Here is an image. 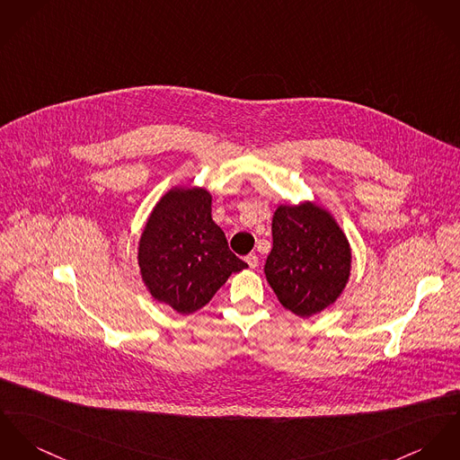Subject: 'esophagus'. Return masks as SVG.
<instances>
[{
	"label": "esophagus",
	"mask_w": 460,
	"mask_h": 460,
	"mask_svg": "<svg viewBox=\"0 0 460 460\" xmlns=\"http://www.w3.org/2000/svg\"><path fill=\"white\" fill-rule=\"evenodd\" d=\"M245 261H247V264L252 270H255V268L259 266V257H257L255 253H248L247 257H245Z\"/></svg>",
	"instance_id": "1"
}]
</instances>
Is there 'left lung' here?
Returning a JSON list of instances; mask_svg holds the SVG:
<instances>
[{"mask_svg": "<svg viewBox=\"0 0 460 460\" xmlns=\"http://www.w3.org/2000/svg\"><path fill=\"white\" fill-rule=\"evenodd\" d=\"M266 280L283 308L308 318L331 306L350 277V243L334 217L312 201L280 205L273 215Z\"/></svg>", "mask_w": 460, "mask_h": 460, "instance_id": "obj_1", "label": "left lung"}]
</instances>
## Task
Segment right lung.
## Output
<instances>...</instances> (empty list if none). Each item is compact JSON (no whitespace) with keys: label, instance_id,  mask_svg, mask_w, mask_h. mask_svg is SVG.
Segmentation results:
<instances>
[{"label":"right lung","instance_id":"add662e5","mask_svg":"<svg viewBox=\"0 0 460 460\" xmlns=\"http://www.w3.org/2000/svg\"><path fill=\"white\" fill-rule=\"evenodd\" d=\"M143 283L159 303L181 315L203 308L231 277L248 268L213 222L212 194L173 187L150 213L138 245Z\"/></svg>","mask_w":460,"mask_h":460}]
</instances>
